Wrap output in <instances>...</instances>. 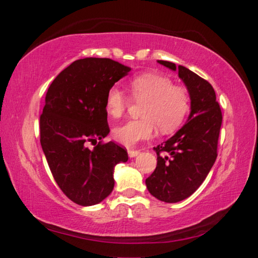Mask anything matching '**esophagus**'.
Returning a JSON list of instances; mask_svg holds the SVG:
<instances>
[{
  "instance_id": "obj_1",
  "label": "esophagus",
  "mask_w": 258,
  "mask_h": 258,
  "mask_svg": "<svg viewBox=\"0 0 258 258\" xmlns=\"http://www.w3.org/2000/svg\"><path fill=\"white\" fill-rule=\"evenodd\" d=\"M139 154H140V150H132V149L128 150V156L131 157V158H133V157H137Z\"/></svg>"
}]
</instances>
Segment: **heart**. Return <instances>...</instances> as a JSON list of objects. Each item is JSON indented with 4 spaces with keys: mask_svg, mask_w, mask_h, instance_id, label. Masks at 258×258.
I'll use <instances>...</instances> for the list:
<instances>
[{
    "mask_svg": "<svg viewBox=\"0 0 258 258\" xmlns=\"http://www.w3.org/2000/svg\"><path fill=\"white\" fill-rule=\"evenodd\" d=\"M130 91L135 101L143 102L142 118L132 119L113 128V139L120 145L133 147L154 137L156 128L172 133L180 126L190 109V93L184 86L174 85L169 77L145 73L130 81ZM132 100L118 85H112L106 94V110L113 118L121 117Z\"/></svg>",
    "mask_w": 258,
    "mask_h": 258,
    "instance_id": "b5f03b06",
    "label": "heart"
}]
</instances>
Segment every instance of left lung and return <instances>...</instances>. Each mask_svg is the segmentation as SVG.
I'll return each instance as SVG.
<instances>
[{"mask_svg":"<svg viewBox=\"0 0 258 258\" xmlns=\"http://www.w3.org/2000/svg\"><path fill=\"white\" fill-rule=\"evenodd\" d=\"M176 71L175 63L158 60ZM178 76L190 93L189 120L171 139L154 148L157 166L147 178L150 194L165 203H177L194 194L203 184L217 158L222 111L213 86L183 66Z\"/></svg>","mask_w":258,"mask_h":258,"instance_id":"1","label":"left lung"}]
</instances>
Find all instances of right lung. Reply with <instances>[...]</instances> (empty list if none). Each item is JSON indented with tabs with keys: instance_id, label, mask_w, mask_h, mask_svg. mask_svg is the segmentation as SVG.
<instances>
[{
	"instance_id": "add662e5",
	"label": "right lung",
	"mask_w": 258,
	"mask_h": 258,
	"mask_svg": "<svg viewBox=\"0 0 258 258\" xmlns=\"http://www.w3.org/2000/svg\"><path fill=\"white\" fill-rule=\"evenodd\" d=\"M131 68L108 58L74 61L52 82L40 117V141L56 184L81 206L101 203L115 185L113 168L128 159L110 132L106 94ZM89 143L95 148L90 150Z\"/></svg>"
}]
</instances>
